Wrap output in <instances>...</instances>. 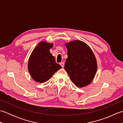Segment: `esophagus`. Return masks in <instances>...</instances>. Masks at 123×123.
Listing matches in <instances>:
<instances>
[{
	"instance_id": "34e87169",
	"label": "esophagus",
	"mask_w": 123,
	"mask_h": 123,
	"mask_svg": "<svg viewBox=\"0 0 123 123\" xmlns=\"http://www.w3.org/2000/svg\"><path fill=\"white\" fill-rule=\"evenodd\" d=\"M60 64L61 65V66L63 68V67H64V62H61V63H60Z\"/></svg>"
}]
</instances>
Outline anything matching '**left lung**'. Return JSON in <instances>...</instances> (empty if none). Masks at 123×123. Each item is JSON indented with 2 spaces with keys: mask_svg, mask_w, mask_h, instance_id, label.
<instances>
[{
  "mask_svg": "<svg viewBox=\"0 0 123 123\" xmlns=\"http://www.w3.org/2000/svg\"><path fill=\"white\" fill-rule=\"evenodd\" d=\"M68 58L64 69L78 87L89 85L95 77L97 63L92 49L83 42L75 40L66 43Z\"/></svg>",
  "mask_w": 123,
  "mask_h": 123,
  "instance_id": "8db88e82",
  "label": "left lung"
}]
</instances>
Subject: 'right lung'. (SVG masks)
<instances>
[{
	"instance_id": "1",
	"label": "right lung",
	"mask_w": 123,
	"mask_h": 123,
	"mask_svg": "<svg viewBox=\"0 0 123 123\" xmlns=\"http://www.w3.org/2000/svg\"><path fill=\"white\" fill-rule=\"evenodd\" d=\"M53 43L42 41L33 49L28 62V70L36 82L43 83L49 80L61 67L55 62V57L49 52Z\"/></svg>"
}]
</instances>
